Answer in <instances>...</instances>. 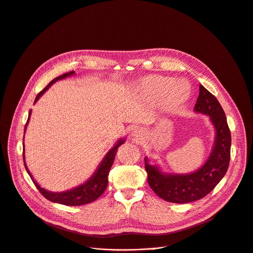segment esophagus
Instances as JSON below:
<instances>
[{"instance_id": "obj_1", "label": "esophagus", "mask_w": 253, "mask_h": 253, "mask_svg": "<svg viewBox=\"0 0 253 253\" xmlns=\"http://www.w3.org/2000/svg\"><path fill=\"white\" fill-rule=\"evenodd\" d=\"M132 135L135 137V139H142L143 138V131L140 130V129H135L133 132H132Z\"/></svg>"}]
</instances>
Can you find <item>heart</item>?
I'll return each instance as SVG.
<instances>
[{"mask_svg":"<svg viewBox=\"0 0 253 253\" xmlns=\"http://www.w3.org/2000/svg\"><path fill=\"white\" fill-rule=\"evenodd\" d=\"M141 93L151 99L162 98L169 111H176L182 107L190 97V86L185 80H172L168 77L149 76L138 85Z\"/></svg>","mask_w":253,"mask_h":253,"instance_id":"1","label":"heart"}]
</instances>
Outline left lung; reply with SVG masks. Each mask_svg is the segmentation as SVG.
I'll return each instance as SVG.
<instances>
[{
    "label": "left lung",
    "instance_id": "1",
    "mask_svg": "<svg viewBox=\"0 0 253 253\" xmlns=\"http://www.w3.org/2000/svg\"><path fill=\"white\" fill-rule=\"evenodd\" d=\"M194 111L209 116L215 128L213 149L202 167L189 174L163 173L145 158L149 186L168 202L189 203L205 197L220 182L229 166L231 134L225 113L218 100L202 85Z\"/></svg>",
    "mask_w": 253,
    "mask_h": 253
}]
</instances>
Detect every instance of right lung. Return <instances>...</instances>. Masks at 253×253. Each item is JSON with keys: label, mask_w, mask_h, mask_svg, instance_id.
Here are the masks:
<instances>
[{"label": "right lung", "mask_w": 253, "mask_h": 253, "mask_svg": "<svg viewBox=\"0 0 253 253\" xmlns=\"http://www.w3.org/2000/svg\"><path fill=\"white\" fill-rule=\"evenodd\" d=\"M75 73L74 71L69 72V73L63 74L62 76H59L55 79H53L38 95L35 99L36 103L39 98L58 80L64 79L66 77H69L71 75H73ZM30 116H31V110L29 112V117L27 120V123L25 125V131L27 128V125L29 123L30 120ZM125 142V139H120L119 141H117V143L115 144V146L106 154V156L104 157V159L102 160V162L100 163V165L98 166L97 170L95 171V173L93 174V176L87 180V181L83 184H81L80 186L71 189V190H67L64 192H51L48 191L44 188H42L37 182L35 181L34 178L32 177L29 169L26 166V162H25V149L23 151V159H24V165L25 168L27 170V172L29 173L32 181L34 182V184L36 185V187L38 188V190L40 191V193L48 200L55 202V203H60V204H64V205H68V206H78V205H84V204H88L90 202L95 201L97 198H99L105 191L107 185H108V175H109V171L111 169V166L114 162L115 159V155L117 152V149L119 148L120 145Z\"/></svg>", "instance_id": "obj_1"}]
</instances>
